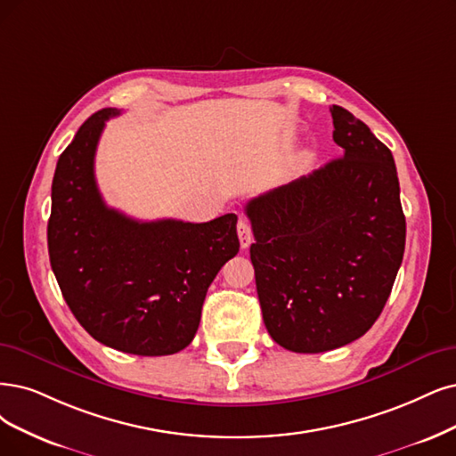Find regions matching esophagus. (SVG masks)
<instances>
[{
	"mask_svg": "<svg viewBox=\"0 0 456 456\" xmlns=\"http://www.w3.org/2000/svg\"><path fill=\"white\" fill-rule=\"evenodd\" d=\"M237 232H239L240 246L246 249L251 244V227H249V224L246 222V219H240L239 225H237Z\"/></svg>",
	"mask_w": 456,
	"mask_h": 456,
	"instance_id": "esophagus-1",
	"label": "esophagus"
}]
</instances>
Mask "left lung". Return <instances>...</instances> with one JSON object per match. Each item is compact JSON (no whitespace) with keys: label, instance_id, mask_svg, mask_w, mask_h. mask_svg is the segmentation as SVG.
Listing matches in <instances>:
<instances>
[{"label":"left lung","instance_id":"left-lung-1","mask_svg":"<svg viewBox=\"0 0 456 456\" xmlns=\"http://www.w3.org/2000/svg\"><path fill=\"white\" fill-rule=\"evenodd\" d=\"M342 158L246 205L263 322L281 347L323 353L376 323L403 257L406 217L391 150L332 105Z\"/></svg>","mask_w":456,"mask_h":456}]
</instances>
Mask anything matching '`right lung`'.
Here are the masks:
<instances>
[{
  "mask_svg": "<svg viewBox=\"0 0 456 456\" xmlns=\"http://www.w3.org/2000/svg\"><path fill=\"white\" fill-rule=\"evenodd\" d=\"M118 114H92L58 159L46 231L50 265L92 338L131 355H173L191 344L210 283L239 254L237 216L137 222L109 208L94 161L105 122Z\"/></svg>",
  "mask_w": 456,
  "mask_h": 456,
  "instance_id": "obj_1",
  "label": "right lung"
}]
</instances>
